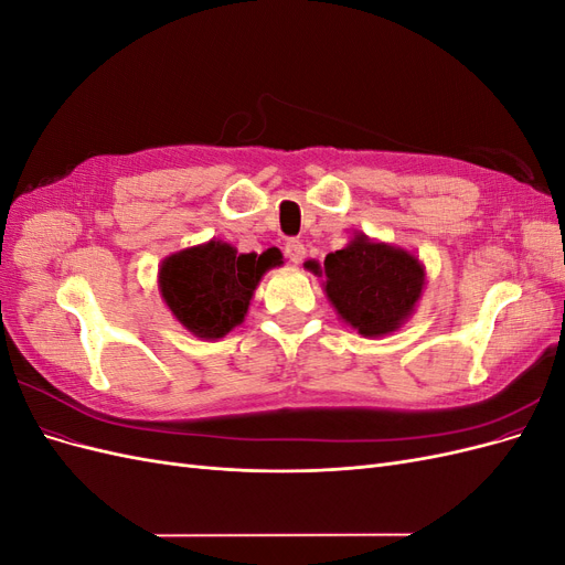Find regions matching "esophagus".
I'll return each mask as SVG.
<instances>
[{"label":"esophagus","instance_id":"esophagus-1","mask_svg":"<svg viewBox=\"0 0 565 565\" xmlns=\"http://www.w3.org/2000/svg\"><path fill=\"white\" fill-rule=\"evenodd\" d=\"M303 254H306L303 243L295 241V237H289V241L285 243V256H287V259L292 262V264H299L303 259Z\"/></svg>","mask_w":565,"mask_h":565}]
</instances>
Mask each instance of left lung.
Here are the masks:
<instances>
[{"mask_svg": "<svg viewBox=\"0 0 565 565\" xmlns=\"http://www.w3.org/2000/svg\"><path fill=\"white\" fill-rule=\"evenodd\" d=\"M324 276V292L337 313L365 337H382L413 313L422 295V264L403 249L370 243L365 235L324 256V266L309 262Z\"/></svg>", "mask_w": 565, "mask_h": 565, "instance_id": "1", "label": "left lung"}]
</instances>
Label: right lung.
<instances>
[{"mask_svg": "<svg viewBox=\"0 0 565 565\" xmlns=\"http://www.w3.org/2000/svg\"><path fill=\"white\" fill-rule=\"evenodd\" d=\"M276 264V247L256 256L212 241L169 256L160 268V292L183 328L218 339L243 322L256 285Z\"/></svg>", "mask_w": 565, "mask_h": 565, "instance_id": "add662e5", "label": "right lung"}]
</instances>
